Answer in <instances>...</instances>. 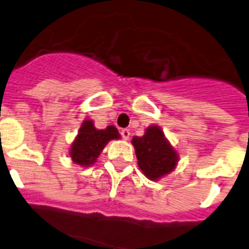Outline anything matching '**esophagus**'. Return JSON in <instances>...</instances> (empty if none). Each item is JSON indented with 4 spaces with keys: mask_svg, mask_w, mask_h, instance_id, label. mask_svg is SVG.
Here are the masks:
<instances>
[{
    "mask_svg": "<svg viewBox=\"0 0 249 249\" xmlns=\"http://www.w3.org/2000/svg\"><path fill=\"white\" fill-rule=\"evenodd\" d=\"M121 137L124 138V140H129V137H130V130L129 129H121Z\"/></svg>",
    "mask_w": 249,
    "mask_h": 249,
    "instance_id": "34e87169",
    "label": "esophagus"
}]
</instances>
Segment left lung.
<instances>
[{
	"instance_id": "1",
	"label": "left lung",
	"mask_w": 249,
	"mask_h": 249,
	"mask_svg": "<svg viewBox=\"0 0 249 249\" xmlns=\"http://www.w3.org/2000/svg\"><path fill=\"white\" fill-rule=\"evenodd\" d=\"M132 143L136 150L138 166L148 179L159 181L176 169L179 160L177 150L170 144L158 125L146 128L142 137H133Z\"/></svg>"
}]
</instances>
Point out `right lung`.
<instances>
[{"label": "right lung", "instance_id": "obj_1", "mask_svg": "<svg viewBox=\"0 0 249 249\" xmlns=\"http://www.w3.org/2000/svg\"><path fill=\"white\" fill-rule=\"evenodd\" d=\"M120 140V134L113 125H108L106 129H97L93 120L86 119L81 123L77 136L70 147V156L73 163L84 168L91 166L97 161L106 144L109 141Z\"/></svg>", "mask_w": 249, "mask_h": 249}]
</instances>
